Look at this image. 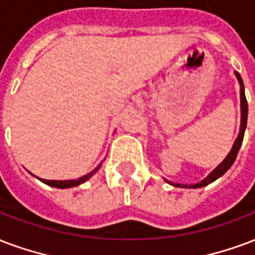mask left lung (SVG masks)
<instances>
[{
  "mask_svg": "<svg viewBox=\"0 0 255 255\" xmlns=\"http://www.w3.org/2000/svg\"><path fill=\"white\" fill-rule=\"evenodd\" d=\"M237 75V78H238V82L241 85V129H239V135L237 137V140L234 142V146L231 148V151L228 152V155L224 158V161L220 163V165L209 173V175H207V178H204L203 181H200L197 184H193V185H182V184H173L170 181L165 180L166 182H169L170 185L177 186V188H201V186H205L211 184V182H214L215 180H218L219 177H222V175L226 173V171L233 166V163L235 162V158L238 155V151L241 146H242L243 142V136H245V129H246V124H248V100H246V96H245V86H243V81L241 78V75L239 73H235Z\"/></svg>",
  "mask_w": 255,
  "mask_h": 255,
  "instance_id": "obj_1",
  "label": "left lung"
}]
</instances>
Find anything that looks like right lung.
Returning a JSON list of instances; mask_svg holds the SVG:
<instances>
[{"label":"right lung","instance_id":"right-lung-1","mask_svg":"<svg viewBox=\"0 0 255 255\" xmlns=\"http://www.w3.org/2000/svg\"><path fill=\"white\" fill-rule=\"evenodd\" d=\"M99 165L96 169H94L93 171H90L89 174L84 175V177H81V178H78V180H66V181H56V180H43V178H39V180L41 181V182H44V184H47V185L50 186H54V188H59V189H66V188H73V186H78L80 184H82V182H85V181H88L92 177V175L96 173V171L99 170L100 169Z\"/></svg>","mask_w":255,"mask_h":255}]
</instances>
